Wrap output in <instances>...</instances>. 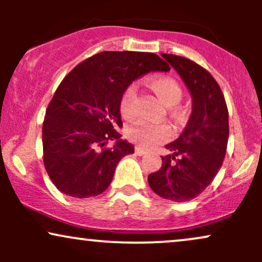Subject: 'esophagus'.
<instances>
[{
  "mask_svg": "<svg viewBox=\"0 0 262 262\" xmlns=\"http://www.w3.org/2000/svg\"><path fill=\"white\" fill-rule=\"evenodd\" d=\"M135 154L139 155V156H141V155L146 154V150L141 148V146H137V148H135Z\"/></svg>",
  "mask_w": 262,
  "mask_h": 262,
  "instance_id": "obj_1",
  "label": "esophagus"
}]
</instances>
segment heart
Listing matches in <instances>:
<instances>
[{"mask_svg": "<svg viewBox=\"0 0 262 262\" xmlns=\"http://www.w3.org/2000/svg\"><path fill=\"white\" fill-rule=\"evenodd\" d=\"M149 86L166 106H175L183 97L182 87L172 77L152 76L149 79ZM134 103L135 90L133 86H129L124 90L121 102H119V111H121L123 118H133L135 114ZM171 134H172L171 128L165 123L152 124L146 121L137 122L128 130V137L145 148H152V146L159 145L162 141L169 139Z\"/></svg>", "mask_w": 262, "mask_h": 262, "instance_id": "obj_1", "label": "heart"}]
</instances>
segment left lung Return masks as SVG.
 <instances>
[{"label": "left lung", "instance_id": "obj_1", "mask_svg": "<svg viewBox=\"0 0 262 262\" xmlns=\"http://www.w3.org/2000/svg\"><path fill=\"white\" fill-rule=\"evenodd\" d=\"M179 73L192 95V114L183 133L161 156V169L148 176L156 194L173 202L196 198L214 180L229 138L228 107L221 87L206 69L187 58L161 54Z\"/></svg>", "mask_w": 262, "mask_h": 262}]
</instances>
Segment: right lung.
<instances>
[{"instance_id":"add662e5","label":"right lung","mask_w":262,"mask_h":262,"mask_svg":"<svg viewBox=\"0 0 262 262\" xmlns=\"http://www.w3.org/2000/svg\"><path fill=\"white\" fill-rule=\"evenodd\" d=\"M169 70L154 53L102 52L66 75L43 122L44 166L60 192L87 198L106 191L119 160L134 152L118 130L123 92L150 71ZM110 140H117L112 148Z\"/></svg>"}]
</instances>
